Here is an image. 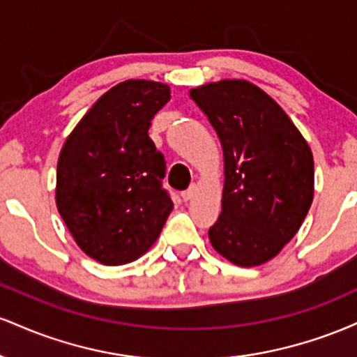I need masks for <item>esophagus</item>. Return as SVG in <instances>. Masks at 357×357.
<instances>
[{"label": "esophagus", "instance_id": "obj_1", "mask_svg": "<svg viewBox=\"0 0 357 357\" xmlns=\"http://www.w3.org/2000/svg\"><path fill=\"white\" fill-rule=\"evenodd\" d=\"M196 195V186H195V184H192V186H190V188H188V190L186 191H183V199H184V202H190V199H192V196H195Z\"/></svg>", "mask_w": 357, "mask_h": 357}]
</instances>
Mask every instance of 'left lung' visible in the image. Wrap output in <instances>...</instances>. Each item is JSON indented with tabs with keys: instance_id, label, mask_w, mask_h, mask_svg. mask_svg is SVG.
<instances>
[{
	"instance_id": "8db88e82",
	"label": "left lung",
	"mask_w": 357,
	"mask_h": 357,
	"mask_svg": "<svg viewBox=\"0 0 357 357\" xmlns=\"http://www.w3.org/2000/svg\"><path fill=\"white\" fill-rule=\"evenodd\" d=\"M225 155L221 213L208 235L240 267L270 260L294 238L314 198L310 147L264 90L221 80L191 90Z\"/></svg>"
}]
</instances>
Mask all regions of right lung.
I'll use <instances>...</instances> for the list:
<instances>
[{
	"instance_id": "add662e5",
	"label": "right lung",
	"mask_w": 357,
	"mask_h": 357,
	"mask_svg": "<svg viewBox=\"0 0 357 357\" xmlns=\"http://www.w3.org/2000/svg\"><path fill=\"white\" fill-rule=\"evenodd\" d=\"M169 87L126 80L105 92L65 141L56 208L77 245L104 265L136 260L173 210L162 188L166 159L149 137Z\"/></svg>"
}]
</instances>
